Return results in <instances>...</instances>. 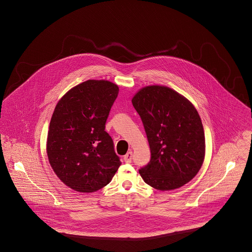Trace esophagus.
Returning <instances> with one entry per match:
<instances>
[{"label": "esophagus", "instance_id": "obj_1", "mask_svg": "<svg viewBox=\"0 0 252 252\" xmlns=\"http://www.w3.org/2000/svg\"><path fill=\"white\" fill-rule=\"evenodd\" d=\"M132 159V151L130 152H128L126 155H125L124 157V160L126 162V163H129V162H131Z\"/></svg>", "mask_w": 252, "mask_h": 252}]
</instances>
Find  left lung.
<instances>
[{"mask_svg": "<svg viewBox=\"0 0 252 252\" xmlns=\"http://www.w3.org/2000/svg\"><path fill=\"white\" fill-rule=\"evenodd\" d=\"M150 146L151 159L140 169L144 182L171 191L192 180L203 164L205 135L192 103L175 90L149 85L132 97Z\"/></svg>", "mask_w": 252, "mask_h": 252, "instance_id": "8db88e82", "label": "left lung"}]
</instances>
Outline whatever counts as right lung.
I'll list each match as a JSON object with an SVG mask.
<instances>
[{"instance_id":"right-lung-1","label":"right lung","mask_w":252,"mask_h":252,"mask_svg":"<svg viewBox=\"0 0 252 252\" xmlns=\"http://www.w3.org/2000/svg\"><path fill=\"white\" fill-rule=\"evenodd\" d=\"M119 87L90 79L62 96L49 126L46 152L55 174L75 192H94L111 181L121 165L105 124Z\"/></svg>"}]
</instances>
